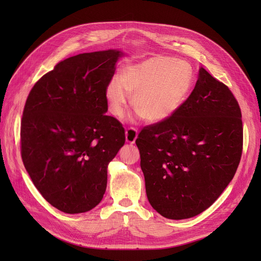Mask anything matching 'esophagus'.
Segmentation results:
<instances>
[{
  "mask_svg": "<svg viewBox=\"0 0 261 261\" xmlns=\"http://www.w3.org/2000/svg\"><path fill=\"white\" fill-rule=\"evenodd\" d=\"M137 136H138V132L136 128L134 127H129L126 129L125 132V137H126V141L129 144H134L135 143V140L137 139Z\"/></svg>",
  "mask_w": 261,
  "mask_h": 261,
  "instance_id": "34e87169",
  "label": "esophagus"
}]
</instances>
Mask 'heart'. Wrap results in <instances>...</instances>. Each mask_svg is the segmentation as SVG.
Segmentation results:
<instances>
[{
  "label": "heart",
  "mask_w": 261,
  "mask_h": 261,
  "mask_svg": "<svg viewBox=\"0 0 261 261\" xmlns=\"http://www.w3.org/2000/svg\"><path fill=\"white\" fill-rule=\"evenodd\" d=\"M192 86L191 68L169 57H152L125 66L106 88L111 113L121 117L130 94L134 110L149 123H160L174 115Z\"/></svg>",
  "instance_id": "b5f03b06"
}]
</instances>
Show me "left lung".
<instances>
[{
    "instance_id": "8db88e82",
    "label": "left lung",
    "mask_w": 261,
    "mask_h": 261,
    "mask_svg": "<svg viewBox=\"0 0 261 261\" xmlns=\"http://www.w3.org/2000/svg\"><path fill=\"white\" fill-rule=\"evenodd\" d=\"M136 145L152 208L172 220L195 217L219 198L238 170L243 150L239 102L200 67L178 111L144 127Z\"/></svg>"
}]
</instances>
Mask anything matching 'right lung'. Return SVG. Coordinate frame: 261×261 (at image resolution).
Masks as SVG:
<instances>
[{
  "instance_id": "add662e5",
  "label": "right lung",
  "mask_w": 261,
  "mask_h": 261,
  "mask_svg": "<svg viewBox=\"0 0 261 261\" xmlns=\"http://www.w3.org/2000/svg\"><path fill=\"white\" fill-rule=\"evenodd\" d=\"M122 55L98 51L58 63L23 108L22 163L43 198L65 213L87 212L102 200L108 165L125 143L122 124L106 115V88Z\"/></svg>"
}]
</instances>
